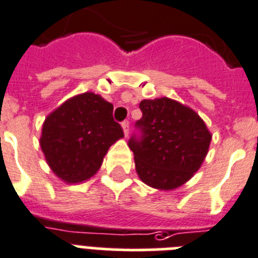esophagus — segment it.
Listing matches in <instances>:
<instances>
[{
  "label": "esophagus",
  "mask_w": 258,
  "mask_h": 258,
  "mask_svg": "<svg viewBox=\"0 0 258 258\" xmlns=\"http://www.w3.org/2000/svg\"><path fill=\"white\" fill-rule=\"evenodd\" d=\"M121 126H122V129H124V134H125V137H126L127 134H129V120L122 121V122H121Z\"/></svg>",
  "instance_id": "obj_1"
}]
</instances>
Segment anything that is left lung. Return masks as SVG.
<instances>
[{
	"mask_svg": "<svg viewBox=\"0 0 258 258\" xmlns=\"http://www.w3.org/2000/svg\"><path fill=\"white\" fill-rule=\"evenodd\" d=\"M140 109L137 133L127 141L140 179L163 190L182 185L208 154V127L193 109L168 98L142 100Z\"/></svg>",
	"mask_w": 258,
	"mask_h": 258,
	"instance_id": "left-lung-1",
	"label": "left lung"
}]
</instances>
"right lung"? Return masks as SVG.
<instances>
[{"label": "right lung", "instance_id": "right-lung-1", "mask_svg": "<svg viewBox=\"0 0 258 258\" xmlns=\"http://www.w3.org/2000/svg\"><path fill=\"white\" fill-rule=\"evenodd\" d=\"M113 105L92 92L74 96L44 121L40 146L48 164L66 182L95 175L108 149L124 137Z\"/></svg>", "mask_w": 258, "mask_h": 258}]
</instances>
